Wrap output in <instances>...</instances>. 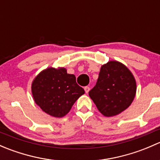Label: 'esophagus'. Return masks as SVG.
Returning a JSON list of instances; mask_svg holds the SVG:
<instances>
[{
	"mask_svg": "<svg viewBox=\"0 0 160 160\" xmlns=\"http://www.w3.org/2000/svg\"><path fill=\"white\" fill-rule=\"evenodd\" d=\"M84 90H85V92H86L87 93H88V92L90 91V88H89V87H85Z\"/></svg>",
	"mask_w": 160,
	"mask_h": 160,
	"instance_id": "esophagus-1",
	"label": "esophagus"
}]
</instances>
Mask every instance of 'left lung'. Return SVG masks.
Wrapping results in <instances>:
<instances>
[{
    "label": "left lung",
    "mask_w": 160,
    "mask_h": 160,
    "mask_svg": "<svg viewBox=\"0 0 160 160\" xmlns=\"http://www.w3.org/2000/svg\"><path fill=\"white\" fill-rule=\"evenodd\" d=\"M135 93L133 74L123 63L113 60L101 66L98 81L89 96L103 115L112 117L129 107Z\"/></svg>",
    "instance_id": "1"
}]
</instances>
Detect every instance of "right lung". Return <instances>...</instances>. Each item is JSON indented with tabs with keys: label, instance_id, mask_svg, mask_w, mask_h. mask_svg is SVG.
I'll return each instance as SVG.
<instances>
[{
	"label": "right lung",
	"instance_id": "1",
	"mask_svg": "<svg viewBox=\"0 0 160 160\" xmlns=\"http://www.w3.org/2000/svg\"><path fill=\"white\" fill-rule=\"evenodd\" d=\"M85 93L76 82L73 74L63 67H49L40 72L32 83L35 104L44 112L55 118L68 114L77 99Z\"/></svg>",
	"mask_w": 160,
	"mask_h": 160
}]
</instances>
